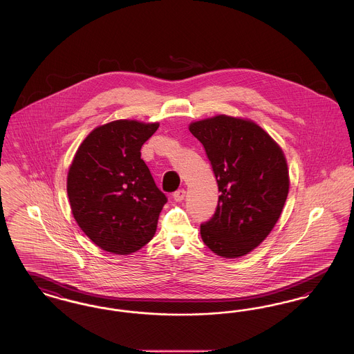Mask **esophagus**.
Segmentation results:
<instances>
[{
  "mask_svg": "<svg viewBox=\"0 0 354 354\" xmlns=\"http://www.w3.org/2000/svg\"><path fill=\"white\" fill-rule=\"evenodd\" d=\"M172 196H174V199H175L176 202H182L185 198V189H178V191H175Z\"/></svg>",
  "mask_w": 354,
  "mask_h": 354,
  "instance_id": "34e87169",
  "label": "esophagus"
}]
</instances>
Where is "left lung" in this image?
<instances>
[{"instance_id": "1", "label": "left lung", "mask_w": 354, "mask_h": 354, "mask_svg": "<svg viewBox=\"0 0 354 354\" xmlns=\"http://www.w3.org/2000/svg\"><path fill=\"white\" fill-rule=\"evenodd\" d=\"M212 166L219 201L201 224L204 244L235 259L256 248L280 218L289 191L286 160L276 142L256 123L219 115L189 124Z\"/></svg>"}]
</instances>
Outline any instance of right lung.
Returning <instances> with one entry per match:
<instances>
[{
  "instance_id": "right-lung-1",
  "label": "right lung",
  "mask_w": 354,
  "mask_h": 354,
  "mask_svg": "<svg viewBox=\"0 0 354 354\" xmlns=\"http://www.w3.org/2000/svg\"><path fill=\"white\" fill-rule=\"evenodd\" d=\"M158 127L127 119L110 122L87 135L73 159L68 175L73 215L107 252H135L155 235L167 196L140 159V149Z\"/></svg>"
}]
</instances>
